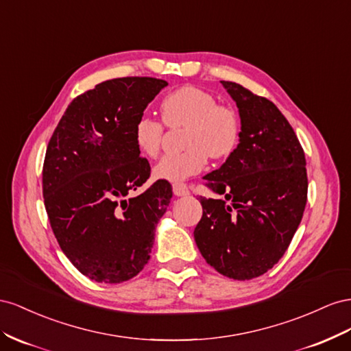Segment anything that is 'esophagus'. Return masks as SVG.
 Here are the masks:
<instances>
[{"instance_id":"1","label":"esophagus","mask_w":351,"mask_h":351,"mask_svg":"<svg viewBox=\"0 0 351 351\" xmlns=\"http://www.w3.org/2000/svg\"><path fill=\"white\" fill-rule=\"evenodd\" d=\"M173 194L178 195V197L188 195V194H189V188H188L186 184H182V182L175 184V185H173Z\"/></svg>"}]
</instances>
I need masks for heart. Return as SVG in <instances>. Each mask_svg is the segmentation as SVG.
<instances>
[{"mask_svg": "<svg viewBox=\"0 0 351 351\" xmlns=\"http://www.w3.org/2000/svg\"><path fill=\"white\" fill-rule=\"evenodd\" d=\"M160 114L167 128L185 126V152L167 154L154 166L156 179L181 182L202 172L207 157L213 160L231 154L239 138L238 116L231 107L217 104L204 89L186 85L169 93L160 103ZM163 125L148 116L136 119L132 136L139 153L154 158L160 153Z\"/></svg>", "mask_w": 351, "mask_h": 351, "instance_id": "heart-1", "label": "heart"}]
</instances>
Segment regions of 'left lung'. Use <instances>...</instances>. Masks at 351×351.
<instances>
[{"label": "left lung", "mask_w": 351, "mask_h": 351, "mask_svg": "<svg viewBox=\"0 0 351 351\" xmlns=\"http://www.w3.org/2000/svg\"><path fill=\"white\" fill-rule=\"evenodd\" d=\"M241 117L239 144L204 176L223 198L199 195L203 217L194 238L219 274L245 281L279 262L302 222L307 202L303 147L291 125L267 98L220 81Z\"/></svg>", "instance_id": "1"}]
</instances>
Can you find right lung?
<instances>
[{
    "mask_svg": "<svg viewBox=\"0 0 351 351\" xmlns=\"http://www.w3.org/2000/svg\"><path fill=\"white\" fill-rule=\"evenodd\" d=\"M167 85L156 77H117L69 104L49 139L43 195L60 248L89 279L120 284L148 263L169 182L131 194L152 173L132 136L138 117Z\"/></svg>",
    "mask_w": 351,
    "mask_h": 351,
    "instance_id": "right-lung-1",
    "label": "right lung"
}]
</instances>
